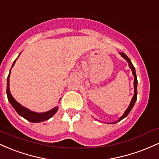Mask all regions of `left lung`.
Listing matches in <instances>:
<instances>
[{"mask_svg":"<svg viewBox=\"0 0 159 159\" xmlns=\"http://www.w3.org/2000/svg\"><path fill=\"white\" fill-rule=\"evenodd\" d=\"M119 53L121 55V56H122L123 58H125V59L127 61V62L128 63V66H129V67L131 68V70H132L134 79V96H133L132 99H131V103H130L129 106H128V107L126 109V110L125 111V113H123V115L122 116H121L120 118H119L118 120L116 121V122H107V124H115V123L119 122V121L122 120L123 119L125 118V117L128 115V113H130V111L131 110V109L133 108L134 105V103L137 101V75H136V71H135V68H134V65H132V63H131L130 58H128V57L126 56V55L125 54L124 52H119Z\"/></svg>","mask_w":159,"mask_h":159,"instance_id":"obj_1","label":"left lung"}]
</instances>
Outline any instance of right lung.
I'll return each mask as SVG.
<instances>
[{"instance_id": "1", "label": "right lung", "mask_w": 159, "mask_h": 159, "mask_svg": "<svg viewBox=\"0 0 159 159\" xmlns=\"http://www.w3.org/2000/svg\"><path fill=\"white\" fill-rule=\"evenodd\" d=\"M20 54L19 55V56L17 57V58H19V56H20ZM17 58L13 61L12 67H13L14 65H15ZM11 69H10V73H9V75L7 76V95L9 102H10V104L12 105V107L15 109V110L17 112V113L19 114L20 116H22L24 119H27V120L29 121V122H34V123L44 122V121L48 120V119H50L51 117H52L56 113V112L58 111V107L57 106L55 107L52 109V110H49V111L44 112V113H37V112L32 111V110H30L29 109L25 107L24 106H22V104H20V103L16 101L15 98L12 97V95L11 94V93H10V72H11Z\"/></svg>"}]
</instances>
